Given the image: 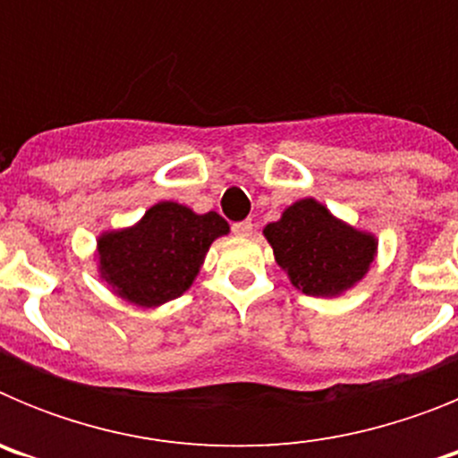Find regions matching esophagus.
Wrapping results in <instances>:
<instances>
[{"label": "esophagus", "instance_id": "1", "mask_svg": "<svg viewBox=\"0 0 458 458\" xmlns=\"http://www.w3.org/2000/svg\"><path fill=\"white\" fill-rule=\"evenodd\" d=\"M252 220H242V222H233L232 232L236 233V236H250L252 233Z\"/></svg>", "mask_w": 458, "mask_h": 458}]
</instances>
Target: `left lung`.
I'll return each mask as SVG.
<instances>
[{
	"label": "left lung",
	"mask_w": 458,
	"mask_h": 458,
	"mask_svg": "<svg viewBox=\"0 0 458 458\" xmlns=\"http://www.w3.org/2000/svg\"><path fill=\"white\" fill-rule=\"evenodd\" d=\"M275 261L307 295H339L365 277L376 238L344 225L317 199H301L266 225Z\"/></svg>",
	"instance_id": "obj_1"
}]
</instances>
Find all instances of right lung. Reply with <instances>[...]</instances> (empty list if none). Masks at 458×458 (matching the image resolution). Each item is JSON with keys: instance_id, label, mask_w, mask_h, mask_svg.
<instances>
[{"instance_id": "obj_1", "label": "right lung", "mask_w": 458, "mask_h": 458, "mask_svg": "<svg viewBox=\"0 0 458 458\" xmlns=\"http://www.w3.org/2000/svg\"><path fill=\"white\" fill-rule=\"evenodd\" d=\"M226 232L229 225L213 210L197 216L188 206L160 201L131 229L100 236V277L128 302L163 305L190 289L210 242Z\"/></svg>"}]
</instances>
